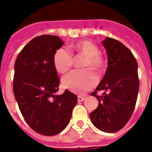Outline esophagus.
Here are the masks:
<instances>
[{"label":"esophagus","mask_w":152,"mask_h":152,"mask_svg":"<svg viewBox=\"0 0 152 152\" xmlns=\"http://www.w3.org/2000/svg\"><path fill=\"white\" fill-rule=\"evenodd\" d=\"M85 100V97L83 96H77V100L78 102H81V101H84Z\"/></svg>","instance_id":"obj_1"}]
</instances>
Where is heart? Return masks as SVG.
<instances>
[{"label": "heart", "mask_w": 152, "mask_h": 152, "mask_svg": "<svg viewBox=\"0 0 152 152\" xmlns=\"http://www.w3.org/2000/svg\"><path fill=\"white\" fill-rule=\"evenodd\" d=\"M72 52L86 57L84 67L92 68L96 72H101L106 66V60L99 54V48L88 40H83L72 47ZM55 68L59 73H65L72 68L73 56L68 49L61 48L56 50L53 56ZM97 83L95 74L91 69L73 71L62 78V84L72 92L81 94L94 88Z\"/></svg>", "instance_id": "heart-1"}]
</instances>
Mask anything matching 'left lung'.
<instances>
[{"label": "left lung", "mask_w": 152, "mask_h": 152, "mask_svg": "<svg viewBox=\"0 0 152 152\" xmlns=\"http://www.w3.org/2000/svg\"><path fill=\"white\" fill-rule=\"evenodd\" d=\"M102 44L107 51L108 66L91 94L99 103L90 118L98 129L115 132L126 126L135 109L139 88L138 64L131 51L118 40L107 37ZM99 90L104 91L102 96L96 95Z\"/></svg>", "instance_id": "left-lung-1"}]
</instances>
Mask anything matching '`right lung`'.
<instances>
[{
	"mask_svg": "<svg viewBox=\"0 0 152 152\" xmlns=\"http://www.w3.org/2000/svg\"><path fill=\"white\" fill-rule=\"evenodd\" d=\"M63 44L57 36H37L19 53L14 64L13 90L20 110L31 128L47 136L65 129L77 102L68 90L56 94L60 80L53 56Z\"/></svg>",
	"mask_w": 152,
	"mask_h": 152,
	"instance_id": "add662e5",
	"label": "right lung"
}]
</instances>
